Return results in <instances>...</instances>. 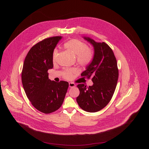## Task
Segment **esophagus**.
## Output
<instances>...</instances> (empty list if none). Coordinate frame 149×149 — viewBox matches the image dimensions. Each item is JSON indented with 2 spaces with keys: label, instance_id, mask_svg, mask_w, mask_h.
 Here are the masks:
<instances>
[{
  "label": "esophagus",
  "instance_id": "esophagus-1",
  "mask_svg": "<svg viewBox=\"0 0 149 149\" xmlns=\"http://www.w3.org/2000/svg\"><path fill=\"white\" fill-rule=\"evenodd\" d=\"M76 86L75 84L73 83H69V86L70 88H72V87H74V86Z\"/></svg>",
  "mask_w": 149,
  "mask_h": 149
}]
</instances>
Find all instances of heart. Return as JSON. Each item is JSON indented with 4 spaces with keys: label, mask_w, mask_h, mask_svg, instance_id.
<instances>
[{
    "label": "heart",
    "mask_w": 149,
    "mask_h": 149,
    "mask_svg": "<svg viewBox=\"0 0 149 149\" xmlns=\"http://www.w3.org/2000/svg\"><path fill=\"white\" fill-rule=\"evenodd\" d=\"M64 47L72 52L74 55L76 56L78 61L81 64H86L91 59L92 56V52L91 49L87 47L85 43L77 40H71L64 43ZM57 51L54 50L53 53V62H55L56 56ZM74 69H69L64 73V77L69 79L72 74L74 73Z\"/></svg>",
    "instance_id": "b5f03b06"
}]
</instances>
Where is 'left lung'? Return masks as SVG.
Segmentation results:
<instances>
[{
    "instance_id": "obj_1",
    "label": "left lung",
    "mask_w": 149,
    "mask_h": 149,
    "mask_svg": "<svg viewBox=\"0 0 149 149\" xmlns=\"http://www.w3.org/2000/svg\"><path fill=\"white\" fill-rule=\"evenodd\" d=\"M94 47V56L81 76L92 77L93 85H77L80 95L76 100L80 107L86 112H95L104 108L112 99L119 76L116 59L111 48L105 42H96L84 37Z\"/></svg>"
}]
</instances>
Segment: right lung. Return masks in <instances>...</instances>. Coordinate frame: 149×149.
<instances>
[{"label": "right lung", "mask_w": 149, "mask_h": 149, "mask_svg": "<svg viewBox=\"0 0 149 149\" xmlns=\"http://www.w3.org/2000/svg\"><path fill=\"white\" fill-rule=\"evenodd\" d=\"M62 38L56 36L36 43L29 51L23 65L22 82L31 104L39 111L50 113L60 108L64 102L69 83L49 79L47 70L52 69L53 54Z\"/></svg>", "instance_id": "right-lung-1"}]
</instances>
